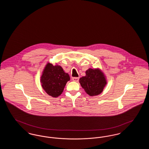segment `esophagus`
<instances>
[{
  "label": "esophagus",
  "instance_id": "34e87169",
  "mask_svg": "<svg viewBox=\"0 0 149 149\" xmlns=\"http://www.w3.org/2000/svg\"><path fill=\"white\" fill-rule=\"evenodd\" d=\"M72 80L74 81H75V82H78V81H79V78L74 77V78H72Z\"/></svg>",
  "mask_w": 149,
  "mask_h": 149
}]
</instances>
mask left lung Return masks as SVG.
<instances>
[{
    "mask_svg": "<svg viewBox=\"0 0 149 149\" xmlns=\"http://www.w3.org/2000/svg\"><path fill=\"white\" fill-rule=\"evenodd\" d=\"M85 74L79 79V83L85 92L90 96L100 94L107 83L104 73L98 68H89L85 71Z\"/></svg>",
    "mask_w": 149,
    "mask_h": 149,
    "instance_id": "left-lung-1",
    "label": "left lung"
}]
</instances>
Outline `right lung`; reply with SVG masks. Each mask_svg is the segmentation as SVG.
Here are the masks:
<instances>
[{
    "instance_id": "obj_1",
    "label": "right lung",
    "mask_w": 149,
    "mask_h": 149,
    "mask_svg": "<svg viewBox=\"0 0 149 149\" xmlns=\"http://www.w3.org/2000/svg\"><path fill=\"white\" fill-rule=\"evenodd\" d=\"M70 79L69 75L64 71L61 66L48 63L43 70L40 81L46 93L56 98L63 92L66 84Z\"/></svg>"
}]
</instances>
